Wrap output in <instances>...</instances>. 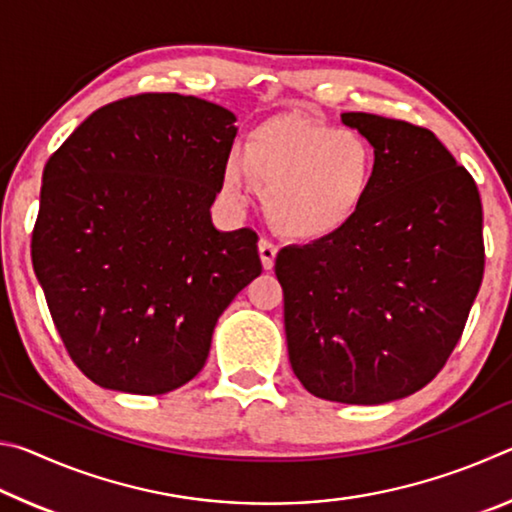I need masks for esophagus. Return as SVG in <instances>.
I'll return each instance as SVG.
<instances>
[{"mask_svg":"<svg viewBox=\"0 0 512 512\" xmlns=\"http://www.w3.org/2000/svg\"><path fill=\"white\" fill-rule=\"evenodd\" d=\"M257 248H259V259H262L264 271H271L273 264H275V257H277V246L271 244L268 239H262L257 244Z\"/></svg>","mask_w":512,"mask_h":512,"instance_id":"1","label":"esophagus"}]
</instances>
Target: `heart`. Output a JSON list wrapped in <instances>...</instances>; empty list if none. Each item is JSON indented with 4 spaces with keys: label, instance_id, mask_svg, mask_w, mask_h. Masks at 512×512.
<instances>
[{
    "label": "heart",
    "instance_id": "heart-1",
    "mask_svg": "<svg viewBox=\"0 0 512 512\" xmlns=\"http://www.w3.org/2000/svg\"><path fill=\"white\" fill-rule=\"evenodd\" d=\"M241 163L262 189L264 207L277 232L300 241L339 235L372 194L377 151L354 128H336L298 115L257 126L244 144ZM237 160L221 173L223 194L235 203L248 196Z\"/></svg>",
    "mask_w": 512,
    "mask_h": 512
}]
</instances>
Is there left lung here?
Masks as SVG:
<instances>
[{
  "label": "left lung",
  "mask_w": 512,
  "mask_h": 512,
  "mask_svg": "<svg viewBox=\"0 0 512 512\" xmlns=\"http://www.w3.org/2000/svg\"><path fill=\"white\" fill-rule=\"evenodd\" d=\"M377 151L372 194L339 235L277 253L289 361L311 395L384 404L427 386L483 280L470 171L427 128L343 112Z\"/></svg>",
  "instance_id": "1"
}]
</instances>
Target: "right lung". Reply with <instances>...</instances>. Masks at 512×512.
Masks as SVG:
<instances>
[{
    "label": "right lung",
    "instance_id": "obj_1",
    "mask_svg": "<svg viewBox=\"0 0 512 512\" xmlns=\"http://www.w3.org/2000/svg\"><path fill=\"white\" fill-rule=\"evenodd\" d=\"M235 121L205 99L135 94L47 160L33 271L69 357L101 388L187 384L223 309L262 273L257 232H219L210 216Z\"/></svg>",
    "mask_w": 512,
    "mask_h": 512
}]
</instances>
